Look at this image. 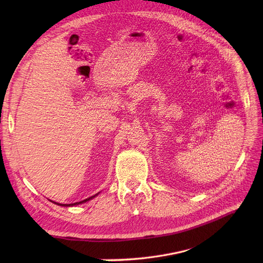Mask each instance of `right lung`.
Returning a JSON list of instances; mask_svg holds the SVG:
<instances>
[{"instance_id":"add662e5","label":"right lung","mask_w":263,"mask_h":263,"mask_svg":"<svg viewBox=\"0 0 263 263\" xmlns=\"http://www.w3.org/2000/svg\"><path fill=\"white\" fill-rule=\"evenodd\" d=\"M99 194V193H98ZM98 194H95V195H93V196H91V197H89V198H85V200H83V201H81V202H77V203H72V204H59V203H54V204H57V205H61V206H74V205H79V204H82V203H85V202H87V201H90V200H92L93 197H95L97 196Z\"/></svg>"}]
</instances>
